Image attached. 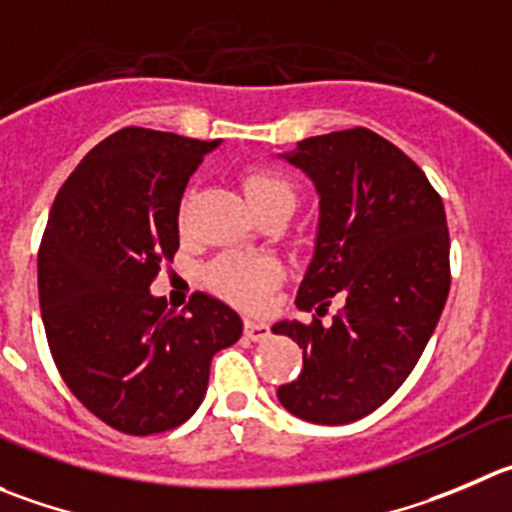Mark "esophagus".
I'll use <instances>...</instances> for the list:
<instances>
[{
  "instance_id": "esophagus-1",
  "label": "esophagus",
  "mask_w": 512,
  "mask_h": 512,
  "mask_svg": "<svg viewBox=\"0 0 512 512\" xmlns=\"http://www.w3.org/2000/svg\"><path fill=\"white\" fill-rule=\"evenodd\" d=\"M269 334H271V329H269V324H266V321L246 319V337L251 339V342H264Z\"/></svg>"
}]
</instances>
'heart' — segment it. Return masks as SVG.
Masks as SVG:
<instances>
[{
	"label": "heart",
	"instance_id": "b5f03b06",
	"mask_svg": "<svg viewBox=\"0 0 512 512\" xmlns=\"http://www.w3.org/2000/svg\"><path fill=\"white\" fill-rule=\"evenodd\" d=\"M248 201L253 211L269 203H294L296 191L289 180L271 170H253L243 180ZM279 269L274 261L259 259V256H243V253H226L211 266V281L223 296L238 301V304L256 309L266 301L271 286H274Z\"/></svg>",
	"mask_w": 512,
	"mask_h": 512
}]
</instances>
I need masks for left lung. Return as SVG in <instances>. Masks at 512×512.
Masks as SVG:
<instances>
[{"mask_svg": "<svg viewBox=\"0 0 512 512\" xmlns=\"http://www.w3.org/2000/svg\"><path fill=\"white\" fill-rule=\"evenodd\" d=\"M319 196L314 253L296 306L329 324L276 321L304 349L279 402L314 425H349L384 405L425 352L450 291L445 206L397 145L367 128L316 135L279 153Z\"/></svg>", "mask_w": 512, "mask_h": 512, "instance_id": "1", "label": "left lung"}]
</instances>
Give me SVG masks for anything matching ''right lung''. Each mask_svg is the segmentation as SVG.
<instances>
[{"mask_svg":"<svg viewBox=\"0 0 512 512\" xmlns=\"http://www.w3.org/2000/svg\"><path fill=\"white\" fill-rule=\"evenodd\" d=\"M221 140L123 128L97 143L52 203L37 256L47 342L82 405L125 435L183 425L213 354L241 339L238 311L196 294L188 314L150 294L178 251L180 198Z\"/></svg>","mask_w":512,"mask_h":512,"instance_id":"right-lung-1","label":"right lung"}]
</instances>
